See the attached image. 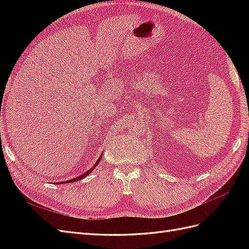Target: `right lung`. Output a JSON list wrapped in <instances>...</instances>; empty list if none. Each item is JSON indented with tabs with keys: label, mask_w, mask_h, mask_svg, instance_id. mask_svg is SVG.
Here are the masks:
<instances>
[{
	"label": "right lung",
	"mask_w": 249,
	"mask_h": 249,
	"mask_svg": "<svg viewBox=\"0 0 249 249\" xmlns=\"http://www.w3.org/2000/svg\"><path fill=\"white\" fill-rule=\"evenodd\" d=\"M101 158H102V157H100V159L96 161V164L100 162V160H101ZM96 164L94 165V166H93V167H92L91 169H90V170H88V171H86L85 173H83V175H82V176H80V177H78V178H72V179H70V180H67V182H66V183H69V182H70V183H71V182H77V180H80V179H82V178H84L85 177H87V176L89 175V173H90V172H91V171H92V170H93V169L95 168V166H96Z\"/></svg>",
	"instance_id": "right-lung-1"
}]
</instances>
